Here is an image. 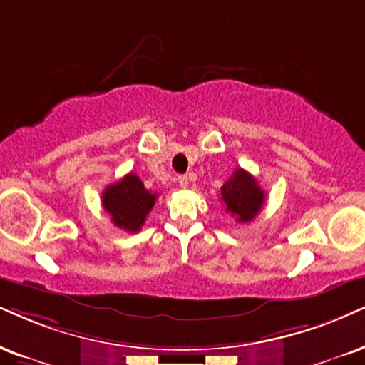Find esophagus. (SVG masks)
<instances>
[{"label": "esophagus", "instance_id": "1", "mask_svg": "<svg viewBox=\"0 0 365 365\" xmlns=\"http://www.w3.org/2000/svg\"><path fill=\"white\" fill-rule=\"evenodd\" d=\"M178 183H180V187H182V188L188 187V177H187V175H180Z\"/></svg>", "mask_w": 365, "mask_h": 365}]
</instances>
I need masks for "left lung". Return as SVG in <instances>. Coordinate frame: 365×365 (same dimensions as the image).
<instances>
[{"instance_id": "8db88e82", "label": "left lung", "mask_w": 365, "mask_h": 365, "mask_svg": "<svg viewBox=\"0 0 365 365\" xmlns=\"http://www.w3.org/2000/svg\"><path fill=\"white\" fill-rule=\"evenodd\" d=\"M220 197L225 212L236 217L237 222H249L255 219L266 200V193L257 180L242 168L234 170L232 177L220 188Z\"/></svg>"}]
</instances>
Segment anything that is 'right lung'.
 Returning a JSON list of instances; mask_svg holds the SVG:
<instances>
[{
    "label": "right lung",
    "mask_w": 365,
    "mask_h": 365,
    "mask_svg": "<svg viewBox=\"0 0 365 365\" xmlns=\"http://www.w3.org/2000/svg\"><path fill=\"white\" fill-rule=\"evenodd\" d=\"M156 202V193L146 190L136 173H128L103 192V207L113 224L128 232H138Z\"/></svg>",
    "instance_id": "1"
}]
</instances>
